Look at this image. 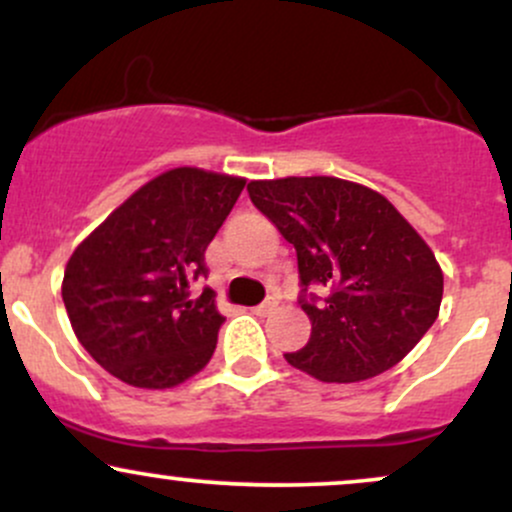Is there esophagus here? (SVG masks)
<instances>
[{"instance_id":"34e87169","label":"esophagus","mask_w":512,"mask_h":512,"mask_svg":"<svg viewBox=\"0 0 512 512\" xmlns=\"http://www.w3.org/2000/svg\"><path fill=\"white\" fill-rule=\"evenodd\" d=\"M274 310H276V298H267V301L257 305V308H252V313L264 317V315H272Z\"/></svg>"}]
</instances>
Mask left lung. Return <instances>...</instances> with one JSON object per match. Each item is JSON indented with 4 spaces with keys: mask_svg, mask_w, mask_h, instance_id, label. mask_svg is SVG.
<instances>
[{
    "mask_svg": "<svg viewBox=\"0 0 512 512\" xmlns=\"http://www.w3.org/2000/svg\"><path fill=\"white\" fill-rule=\"evenodd\" d=\"M257 209L296 248L310 317L303 349L284 354L322 383H358L397 366L436 322L443 269L390 199L358 182L250 180Z\"/></svg>",
    "mask_w": 512,
    "mask_h": 512,
    "instance_id": "8db88e82",
    "label": "left lung"
}]
</instances>
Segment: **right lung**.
<instances>
[{"instance_id": "right-lung-1", "label": "right lung", "mask_w": 512, "mask_h": 512, "mask_svg": "<svg viewBox=\"0 0 512 512\" xmlns=\"http://www.w3.org/2000/svg\"><path fill=\"white\" fill-rule=\"evenodd\" d=\"M245 178L180 166L132 192L76 245L62 279L72 330L98 366L144 390L178 387L209 363L223 315L190 298L204 250Z\"/></svg>"}]
</instances>
